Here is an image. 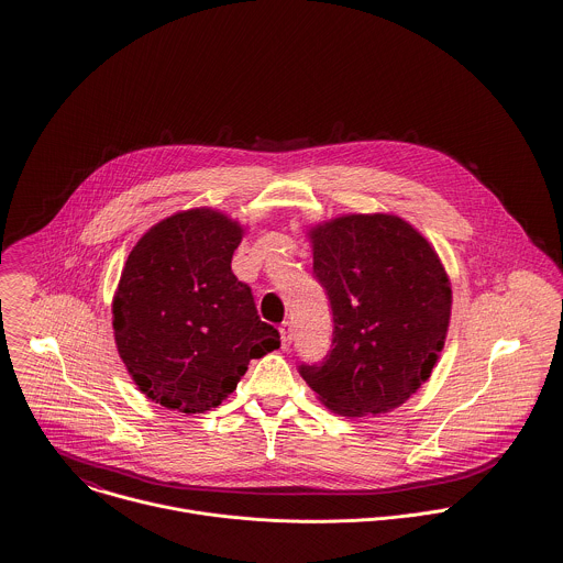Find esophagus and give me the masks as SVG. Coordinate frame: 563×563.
Here are the masks:
<instances>
[{
  "instance_id": "esophagus-1",
  "label": "esophagus",
  "mask_w": 563,
  "mask_h": 563,
  "mask_svg": "<svg viewBox=\"0 0 563 563\" xmlns=\"http://www.w3.org/2000/svg\"><path fill=\"white\" fill-rule=\"evenodd\" d=\"M278 329H280V342H283V349H287V346H289V342H291V322H289V320H285Z\"/></svg>"
}]
</instances>
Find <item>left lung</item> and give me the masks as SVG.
Wrapping results in <instances>:
<instances>
[{"mask_svg": "<svg viewBox=\"0 0 563 563\" xmlns=\"http://www.w3.org/2000/svg\"><path fill=\"white\" fill-rule=\"evenodd\" d=\"M313 276L333 313L331 351L300 364L302 380L338 416L405 405L444 349L453 291L435 247L396 214H344L307 232Z\"/></svg>", "mask_w": 563, "mask_h": 563, "instance_id": "obj_1", "label": "left lung"}]
</instances>
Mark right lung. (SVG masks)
<instances>
[{
  "mask_svg": "<svg viewBox=\"0 0 563 563\" xmlns=\"http://www.w3.org/2000/svg\"><path fill=\"white\" fill-rule=\"evenodd\" d=\"M245 228L212 208L152 225L128 254L114 298L117 351L141 394L178 413L217 409L254 357L280 346L232 272Z\"/></svg>",
  "mask_w": 563,
  "mask_h": 563,
  "instance_id": "1",
  "label": "right lung"
}]
</instances>
